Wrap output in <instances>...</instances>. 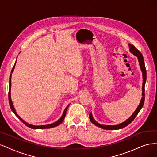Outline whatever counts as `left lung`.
Returning a JSON list of instances; mask_svg holds the SVG:
<instances>
[{"mask_svg": "<svg viewBox=\"0 0 157 157\" xmlns=\"http://www.w3.org/2000/svg\"><path fill=\"white\" fill-rule=\"evenodd\" d=\"M129 45V48H130V51L132 54H134V56H136L137 59H138L139 61V64L140 66V69L142 72V75H143V84H142V98L141 99V101L139 104L138 107H137V109H136V111H134V113L132 114V115L128 118L127 120H126L124 122H123L117 125H104V124H99L98 122H97L96 121L94 120V118H93L92 116V113H90L89 115V117H90V120L91 121L94 125H96L99 128H103V129L105 130H119V129H122V128L126 127V126H128L129 124L134 121V118H136V117L137 116V114L140 111V110L141 109V108L143 107L144 106V101H145V82H146V78H147V72H146V69H145V63H144V57L142 56L141 52L137 50L136 47L132 45L131 44H128Z\"/></svg>", "mask_w": 157, "mask_h": 157, "instance_id": "8db88e82", "label": "left lung"}]
</instances>
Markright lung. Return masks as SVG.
<instances>
[{
    "label": "right lung",
    "mask_w": 157,
    "mask_h": 157,
    "mask_svg": "<svg viewBox=\"0 0 157 157\" xmlns=\"http://www.w3.org/2000/svg\"><path fill=\"white\" fill-rule=\"evenodd\" d=\"M16 63L15 64H14L13 67L12 68V70L11 71V74H10V79H9V92H8V99H9V103H10V108L12 109V111H13V113L15 114L16 116L20 119L23 124H24L25 125H26L27 126L29 127L30 128H32V129H46V128H53V127H56V126H58V125H59L61 122H62L64 120L65 118V115H66V112H67V109L68 108V107L69 106V104L67 106V107H66L65 109V110L63 111V113L62 116L61 117V118H59V119L58 121H57L56 122L52 123V124H47V125H42V126H35V125H32V124H29V123L26 122L24 120H23L22 118L19 116L17 113L16 112V110L15 109H14V107L13 105V103H12V99H11V78H12V73H13V71L14 70V68H15V65H16Z\"/></svg>",
    "instance_id": "add662e5"
}]
</instances>
